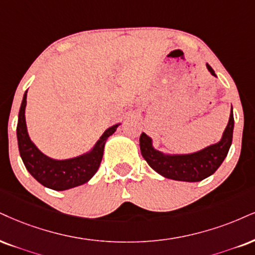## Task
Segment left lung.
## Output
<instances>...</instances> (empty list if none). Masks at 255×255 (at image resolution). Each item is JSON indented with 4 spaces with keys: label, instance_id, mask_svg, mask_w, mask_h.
<instances>
[{
    "label": "left lung",
    "instance_id": "8db88e82",
    "mask_svg": "<svg viewBox=\"0 0 255 255\" xmlns=\"http://www.w3.org/2000/svg\"><path fill=\"white\" fill-rule=\"evenodd\" d=\"M207 68L216 77L214 70L207 64ZM234 116L232 108L231 116L220 142L204 147L200 151L185 155H166L152 146V139L147 134L139 137V146L143 158L159 175L175 181L200 182L209 177L218 170L225 161L233 139Z\"/></svg>",
    "mask_w": 255,
    "mask_h": 255
}]
</instances>
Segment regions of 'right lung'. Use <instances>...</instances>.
I'll return each instance as SVG.
<instances>
[{"label":"right lung","instance_id":"1","mask_svg":"<svg viewBox=\"0 0 255 255\" xmlns=\"http://www.w3.org/2000/svg\"><path fill=\"white\" fill-rule=\"evenodd\" d=\"M27 91L23 94L16 128L20 156L26 169L35 180L53 190H67L89 182L98 170L108 138L121 124L109 128L91 151L70 159H53L37 149L30 140L26 125Z\"/></svg>","mask_w":255,"mask_h":255}]
</instances>
